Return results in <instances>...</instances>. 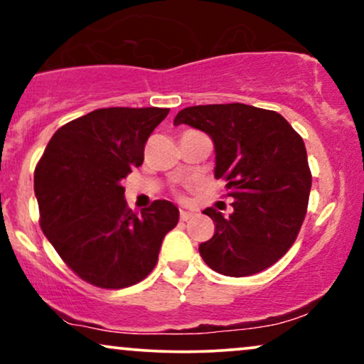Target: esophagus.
Returning <instances> with one entry per match:
<instances>
[{"mask_svg": "<svg viewBox=\"0 0 364 364\" xmlns=\"http://www.w3.org/2000/svg\"><path fill=\"white\" fill-rule=\"evenodd\" d=\"M192 218V213H191V210H181V219H182V221H187V219H191Z\"/></svg>", "mask_w": 364, "mask_h": 364, "instance_id": "1", "label": "esophagus"}]
</instances>
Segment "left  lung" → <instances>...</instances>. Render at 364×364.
Listing matches in <instances>:
<instances>
[{
    "mask_svg": "<svg viewBox=\"0 0 364 364\" xmlns=\"http://www.w3.org/2000/svg\"><path fill=\"white\" fill-rule=\"evenodd\" d=\"M173 124H189L213 140L214 177L235 199L226 218L204 209L216 224L199 246L205 264L226 277H248L277 263L299 235L311 194L300 134L275 111L241 102L186 107Z\"/></svg>",
    "mask_w": 364,
    "mask_h": 364,
    "instance_id": "8db88e82",
    "label": "left lung"
}]
</instances>
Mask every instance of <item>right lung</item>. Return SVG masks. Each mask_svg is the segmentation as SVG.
I'll return each instance as SVG.
<instances>
[{"instance_id":"obj_1","label":"right lung","mask_w":364,"mask_h":364,"mask_svg":"<svg viewBox=\"0 0 364 364\" xmlns=\"http://www.w3.org/2000/svg\"><path fill=\"white\" fill-rule=\"evenodd\" d=\"M167 114V107L91 111L53 133L35 168L43 235L89 284L124 289L141 282L177 226V205L155 200L136 216L121 186L143 164L148 136Z\"/></svg>"}]
</instances>
